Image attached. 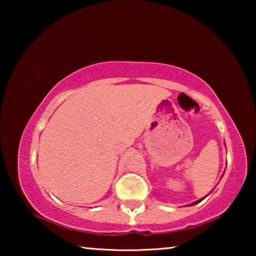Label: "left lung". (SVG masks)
<instances>
[{"label":"left lung","instance_id":"1","mask_svg":"<svg viewBox=\"0 0 256 256\" xmlns=\"http://www.w3.org/2000/svg\"><path fill=\"white\" fill-rule=\"evenodd\" d=\"M202 199H204V198H202ZM202 199H199V200H197V202H192V204H191V205H194V204H198V202H202Z\"/></svg>","mask_w":256,"mask_h":256}]
</instances>
